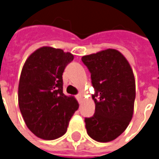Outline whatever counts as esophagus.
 <instances>
[{"label": "esophagus", "instance_id": "34e87169", "mask_svg": "<svg viewBox=\"0 0 159 159\" xmlns=\"http://www.w3.org/2000/svg\"><path fill=\"white\" fill-rule=\"evenodd\" d=\"M76 99H77V100H81V98H82V93H78V94H76Z\"/></svg>", "mask_w": 159, "mask_h": 159}]
</instances>
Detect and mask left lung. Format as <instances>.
<instances>
[{
	"mask_svg": "<svg viewBox=\"0 0 159 159\" xmlns=\"http://www.w3.org/2000/svg\"><path fill=\"white\" fill-rule=\"evenodd\" d=\"M91 74L95 112L85 117L87 133L93 140L108 142L126 129L132 119L135 99L133 70L116 49H107L82 58Z\"/></svg>",
	"mask_w": 159,
	"mask_h": 159,
	"instance_id": "8db88e82",
	"label": "left lung"
}]
</instances>
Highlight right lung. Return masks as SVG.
Listing matches in <instances>:
<instances>
[{"mask_svg": "<svg viewBox=\"0 0 159 159\" xmlns=\"http://www.w3.org/2000/svg\"><path fill=\"white\" fill-rule=\"evenodd\" d=\"M74 59L70 52L42 47L23 66L19 84V106L23 118L35 135L55 140L66 133L79 105L63 93L62 75Z\"/></svg>", "mask_w": 159, "mask_h": 159, "instance_id": "obj_1", "label": "right lung"}]
</instances>
